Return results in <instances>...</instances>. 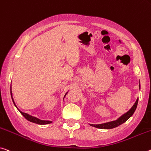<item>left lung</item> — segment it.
<instances>
[{
    "instance_id": "8db88e82",
    "label": "left lung",
    "mask_w": 151,
    "mask_h": 151,
    "mask_svg": "<svg viewBox=\"0 0 151 151\" xmlns=\"http://www.w3.org/2000/svg\"><path fill=\"white\" fill-rule=\"evenodd\" d=\"M139 87H140V85H139ZM138 98L136 100V101L135 102V104L129 110V111L127 112V113L123 115L122 116H121L118 119H117L116 121L114 122H107V123H105V124H97V125H93V124H91V126H94L95 128H101V129H111L114 128H116L117 126H118L121 124H124L125 122H126L128 119L130 118V117L132 116L133 114L134 113L135 110L137 107V105H138Z\"/></svg>"
}]
</instances>
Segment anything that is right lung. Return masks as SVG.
Returning <instances> with one entry per match:
<instances>
[{"label": "right lung", "mask_w": 151, "mask_h": 151, "mask_svg": "<svg viewBox=\"0 0 151 151\" xmlns=\"http://www.w3.org/2000/svg\"><path fill=\"white\" fill-rule=\"evenodd\" d=\"M11 97H12V93H11ZM12 99H13V98H12ZM13 101L14 103V104H15V102H14L13 99ZM17 107V106H16ZM18 109V108H17ZM19 111H20V113L23 115V116L25 117V118L27 119L28 121L29 122H32L33 123H35V124H50L52 123L51 121H45V120H41V119H38L37 118H35V117H33L32 116H30V115H29L27 114H25V113H23V112L21 111L20 110H19Z\"/></svg>", "instance_id": "right-lung-1"}]
</instances>
